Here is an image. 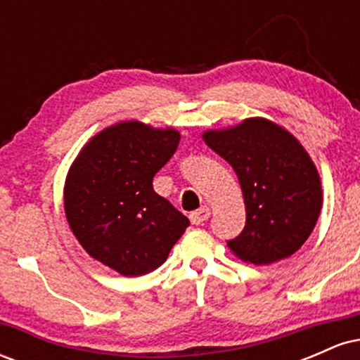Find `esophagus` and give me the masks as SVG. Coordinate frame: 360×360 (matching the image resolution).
Listing matches in <instances>:
<instances>
[{"mask_svg":"<svg viewBox=\"0 0 360 360\" xmlns=\"http://www.w3.org/2000/svg\"><path fill=\"white\" fill-rule=\"evenodd\" d=\"M210 218V208L208 206H203V208L196 210V212L189 213V220H191L193 225H201V223L206 221Z\"/></svg>","mask_w":360,"mask_h":360,"instance_id":"1","label":"esophagus"}]
</instances>
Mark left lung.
Instances as JSON below:
<instances>
[{
	"mask_svg": "<svg viewBox=\"0 0 360 360\" xmlns=\"http://www.w3.org/2000/svg\"><path fill=\"white\" fill-rule=\"evenodd\" d=\"M205 142L238 177L245 226L226 240L235 255L255 266L295 254L315 229L321 186L315 164L284 128L249 118L229 130L206 131Z\"/></svg>",
	"mask_w": 360,
	"mask_h": 360,
	"instance_id": "left-lung-1",
	"label": "left lung"
}]
</instances>
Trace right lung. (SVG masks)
Masks as SVG:
<instances>
[{
  "mask_svg": "<svg viewBox=\"0 0 360 360\" xmlns=\"http://www.w3.org/2000/svg\"><path fill=\"white\" fill-rule=\"evenodd\" d=\"M181 135L123 122L98 134L68 174L64 210L72 233L93 259L120 274H148L166 262L189 220L154 191Z\"/></svg>",
  "mask_w": 360,
  "mask_h": 360,
  "instance_id": "right-lung-1",
  "label": "right lung"
}]
</instances>
